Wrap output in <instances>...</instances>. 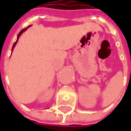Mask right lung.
<instances>
[{"mask_svg": "<svg viewBox=\"0 0 131 131\" xmlns=\"http://www.w3.org/2000/svg\"><path fill=\"white\" fill-rule=\"evenodd\" d=\"M31 25H30V26H29V27H27V28H25V29H22L21 31H20V32L19 33V34L17 35V40H16V42L15 43H14V44H13V48H12V52H13V49H14V48H15V45H16V43H17V41H18V39H19V36H21V34H22V33L24 32V31H26V30L27 29H28V28H29V27H31Z\"/></svg>", "mask_w": 131, "mask_h": 131, "instance_id": "add662e5", "label": "right lung"}]
</instances>
